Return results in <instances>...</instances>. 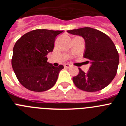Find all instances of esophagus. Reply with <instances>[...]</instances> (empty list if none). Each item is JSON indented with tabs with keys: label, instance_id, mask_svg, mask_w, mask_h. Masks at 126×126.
Segmentation results:
<instances>
[{
	"label": "esophagus",
	"instance_id": "obj_1",
	"mask_svg": "<svg viewBox=\"0 0 126 126\" xmlns=\"http://www.w3.org/2000/svg\"><path fill=\"white\" fill-rule=\"evenodd\" d=\"M64 67H65V68H69V67H71V65L68 64H64Z\"/></svg>",
	"mask_w": 126,
	"mask_h": 126
}]
</instances>
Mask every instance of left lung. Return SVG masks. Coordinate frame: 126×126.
<instances>
[{"label":"left lung","instance_id":"8db88e82","mask_svg":"<svg viewBox=\"0 0 126 126\" xmlns=\"http://www.w3.org/2000/svg\"><path fill=\"white\" fill-rule=\"evenodd\" d=\"M67 32L84 38L86 44L84 57L91 64L87 73L79 68V74L73 77L75 85L88 92L106 88L115 78L119 63L118 53L111 39L99 30L88 27Z\"/></svg>","mask_w":126,"mask_h":126}]
</instances>
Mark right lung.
Instances as JSON below:
<instances>
[{"mask_svg": "<svg viewBox=\"0 0 126 126\" xmlns=\"http://www.w3.org/2000/svg\"><path fill=\"white\" fill-rule=\"evenodd\" d=\"M64 31L35 30L26 33L13 47L11 65L19 82L36 92L48 90L55 84L62 65L55 67L47 62L57 35Z\"/></svg>", "mask_w": 126, "mask_h": 126, "instance_id": "right-lung-1", "label": "right lung"}]
</instances>
